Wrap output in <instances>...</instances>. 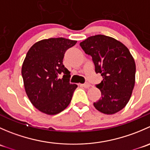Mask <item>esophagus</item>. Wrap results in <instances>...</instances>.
Segmentation results:
<instances>
[{
    "mask_svg": "<svg viewBox=\"0 0 150 150\" xmlns=\"http://www.w3.org/2000/svg\"><path fill=\"white\" fill-rule=\"evenodd\" d=\"M81 86H82L83 87L86 88H88L89 87L91 86V84L88 83H83V84H81Z\"/></svg>",
    "mask_w": 150,
    "mask_h": 150,
    "instance_id": "esophagus-1",
    "label": "esophagus"
}]
</instances>
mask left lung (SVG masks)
I'll return each mask as SVG.
<instances>
[{
    "label": "left lung",
    "instance_id": "left-lung-1",
    "mask_svg": "<svg viewBox=\"0 0 150 150\" xmlns=\"http://www.w3.org/2000/svg\"><path fill=\"white\" fill-rule=\"evenodd\" d=\"M91 56L96 73L103 78L96 84L102 96L93 106L101 112L112 115L125 107L135 84L136 64L129 50L111 37L97 35L80 43Z\"/></svg>",
    "mask_w": 150,
    "mask_h": 150
}]
</instances>
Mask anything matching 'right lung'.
<instances>
[{
	"instance_id": "1",
	"label": "right lung",
	"mask_w": 150,
	"mask_h": 150,
	"mask_svg": "<svg viewBox=\"0 0 150 150\" xmlns=\"http://www.w3.org/2000/svg\"><path fill=\"white\" fill-rule=\"evenodd\" d=\"M76 43L63 38L45 39L27 53L22 68L25 91L33 106L45 114L63 111L78 87L70 83V74L62 63L67 50Z\"/></svg>"
}]
</instances>
